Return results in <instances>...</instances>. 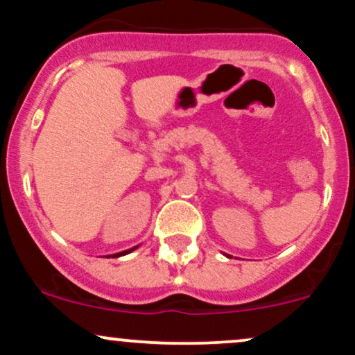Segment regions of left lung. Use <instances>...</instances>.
<instances>
[{"label": "left lung", "mask_w": 355, "mask_h": 355, "mask_svg": "<svg viewBox=\"0 0 355 355\" xmlns=\"http://www.w3.org/2000/svg\"><path fill=\"white\" fill-rule=\"evenodd\" d=\"M227 257H229V255H227Z\"/></svg>", "instance_id": "left-lung-1"}]
</instances>
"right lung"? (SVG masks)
Wrapping results in <instances>:
<instances>
[{
    "label": "right lung",
    "mask_w": 355,
    "mask_h": 355,
    "mask_svg": "<svg viewBox=\"0 0 355 355\" xmlns=\"http://www.w3.org/2000/svg\"><path fill=\"white\" fill-rule=\"evenodd\" d=\"M140 247V245H137V247H133V248H128V250H123V252H118V254H113V255H107V257H113V259H115V257H120V255H126V254H130V252H133V250H137V248Z\"/></svg>",
    "instance_id": "add662e5"
}]
</instances>
